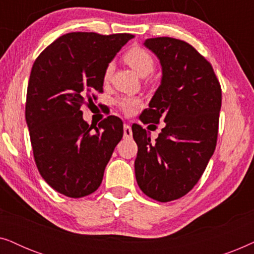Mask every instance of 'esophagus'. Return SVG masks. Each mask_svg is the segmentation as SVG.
<instances>
[{"instance_id":"1","label":"esophagus","mask_w":254,"mask_h":254,"mask_svg":"<svg viewBox=\"0 0 254 254\" xmlns=\"http://www.w3.org/2000/svg\"><path fill=\"white\" fill-rule=\"evenodd\" d=\"M124 136L126 138L131 137V127L127 124L124 125Z\"/></svg>"}]
</instances>
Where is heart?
Here are the masks:
<instances>
[{"instance_id": "obj_1", "label": "heart", "mask_w": 254, "mask_h": 254, "mask_svg": "<svg viewBox=\"0 0 254 254\" xmlns=\"http://www.w3.org/2000/svg\"><path fill=\"white\" fill-rule=\"evenodd\" d=\"M124 61L133 68L138 75L144 77L151 74L155 69V59L152 55L149 53L147 50L142 47H131L124 54ZM113 64H109L104 70L103 78L104 81L107 82L112 75ZM116 104L121 112L124 114L133 113L138 106L141 105V99L136 97L130 96H121L116 99Z\"/></svg>"}]
</instances>
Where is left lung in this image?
Returning <instances> with one entry per match:
<instances>
[{
    "mask_svg": "<svg viewBox=\"0 0 254 254\" xmlns=\"http://www.w3.org/2000/svg\"><path fill=\"white\" fill-rule=\"evenodd\" d=\"M144 45L158 57L163 77L140 120L165 124L155 143L140 125L131 127L135 176L145 195L169 202L196 185L214 154L222 90L210 62L186 41L158 37Z\"/></svg>",
    "mask_w": 254,
    "mask_h": 254,
    "instance_id": "left-lung-1",
    "label": "left lung"
}]
</instances>
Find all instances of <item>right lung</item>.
<instances>
[{"mask_svg":"<svg viewBox=\"0 0 254 254\" xmlns=\"http://www.w3.org/2000/svg\"><path fill=\"white\" fill-rule=\"evenodd\" d=\"M131 38L129 33H67L34 61L25 105L33 157L45 182L65 196L77 199L98 189L123 137L119 118L107 117L92 130L81 107L103 92L105 67Z\"/></svg>","mask_w":254,"mask_h":254,"instance_id":"add662e5","label":"right lung"}]
</instances>
